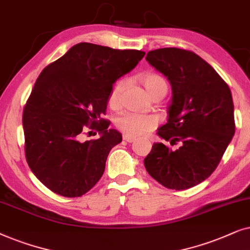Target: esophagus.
Segmentation results:
<instances>
[{"instance_id": "1", "label": "esophagus", "mask_w": 250, "mask_h": 250, "mask_svg": "<svg viewBox=\"0 0 250 250\" xmlns=\"http://www.w3.org/2000/svg\"><path fill=\"white\" fill-rule=\"evenodd\" d=\"M122 139H123V141H125V142H128V143H132V142L136 141L135 137H132V136H129V135H123Z\"/></svg>"}]
</instances>
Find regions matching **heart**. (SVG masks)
<instances>
[{"label":"heart","instance_id":"1","mask_svg":"<svg viewBox=\"0 0 250 250\" xmlns=\"http://www.w3.org/2000/svg\"><path fill=\"white\" fill-rule=\"evenodd\" d=\"M139 81L146 92L154 98L158 95H166L168 91L167 81L158 73H144L139 76ZM123 81L120 80L112 88L108 96V105L116 108L120 105ZM159 125L158 116L153 114H136V113H123L115 120V125L125 135L142 136L154 130Z\"/></svg>","mask_w":250,"mask_h":250}]
</instances>
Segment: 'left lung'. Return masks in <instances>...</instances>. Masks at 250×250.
Listing matches in <instances>:
<instances>
[{"mask_svg": "<svg viewBox=\"0 0 250 250\" xmlns=\"http://www.w3.org/2000/svg\"><path fill=\"white\" fill-rule=\"evenodd\" d=\"M146 61L172 86L167 123L158 135L179 146L171 149L154 143L144 159L145 168L165 188H193L214 172L234 135L231 90L207 62L189 50H152Z\"/></svg>", "mask_w": 250, "mask_h": 250, "instance_id": "obj_1", "label": "left lung"}]
</instances>
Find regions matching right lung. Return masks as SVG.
Masks as SVG:
<instances>
[{
  "label": "right lung",
  "mask_w": 250,
  "mask_h": 250,
  "mask_svg": "<svg viewBox=\"0 0 250 250\" xmlns=\"http://www.w3.org/2000/svg\"><path fill=\"white\" fill-rule=\"evenodd\" d=\"M144 56L82 42L39 75L22 112L24 147L33 174L50 191L78 198L101 179L109 151L122 141L102 118L109 92ZM94 130L101 137L83 141Z\"/></svg>",
  "instance_id": "add662e5"
}]
</instances>
